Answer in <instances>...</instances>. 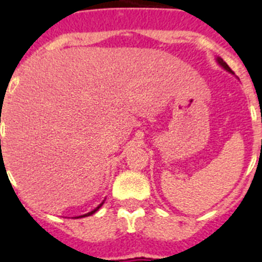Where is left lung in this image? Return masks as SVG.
Wrapping results in <instances>:
<instances>
[{"mask_svg":"<svg viewBox=\"0 0 262 262\" xmlns=\"http://www.w3.org/2000/svg\"><path fill=\"white\" fill-rule=\"evenodd\" d=\"M216 62H218V65L219 67H222L223 69L225 70H227L228 73H232V70L230 69V67H228L227 63L225 62V61H223V58H221V57H216Z\"/></svg>","mask_w":262,"mask_h":262,"instance_id":"left-lung-1","label":"left lung"}]
</instances>
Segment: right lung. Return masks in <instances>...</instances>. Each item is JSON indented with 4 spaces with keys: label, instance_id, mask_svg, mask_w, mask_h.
<instances>
[{
    "label": "right lung",
    "instance_id": "add662e5",
    "mask_svg": "<svg viewBox=\"0 0 262 262\" xmlns=\"http://www.w3.org/2000/svg\"><path fill=\"white\" fill-rule=\"evenodd\" d=\"M104 201H105V200H104ZM104 201H103V202H102V204L99 205V206H98V207H95V209H94V210H93V211H90V213H87V214H83V215H79V216H75V218H83V216H89V215H93V214H94V213H95V211H98V210H99V209H100V206H102V205H103V204H104Z\"/></svg>",
    "mask_w": 262,
    "mask_h": 262
}]
</instances>
